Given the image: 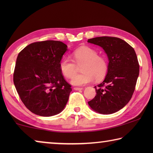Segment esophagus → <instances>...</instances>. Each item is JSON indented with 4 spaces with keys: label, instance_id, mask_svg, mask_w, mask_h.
Instances as JSON below:
<instances>
[{
    "label": "esophagus",
    "instance_id": "34e87169",
    "mask_svg": "<svg viewBox=\"0 0 153 153\" xmlns=\"http://www.w3.org/2000/svg\"><path fill=\"white\" fill-rule=\"evenodd\" d=\"M75 90H83L84 88H79V87H75L74 88Z\"/></svg>",
    "mask_w": 153,
    "mask_h": 153
}]
</instances>
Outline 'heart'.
<instances>
[{
  "instance_id": "obj_1",
  "label": "heart",
  "mask_w": 153,
  "mask_h": 153,
  "mask_svg": "<svg viewBox=\"0 0 153 153\" xmlns=\"http://www.w3.org/2000/svg\"><path fill=\"white\" fill-rule=\"evenodd\" d=\"M74 60L81 65L82 73L74 74L76 72V65L73 60L63 56L59 62L61 74L67 78H71V83L75 86H83L97 80L102 79L107 73L108 63L105 58L98 55V52L88 46H82L73 53Z\"/></svg>"
}]
</instances>
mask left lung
<instances>
[{
  "label": "left lung",
  "mask_w": 153,
  "mask_h": 153,
  "mask_svg": "<svg viewBox=\"0 0 153 153\" xmlns=\"http://www.w3.org/2000/svg\"><path fill=\"white\" fill-rule=\"evenodd\" d=\"M88 42L102 47L108 59L107 76L94 86L97 94L88 105L98 113H114L128 104L135 90L139 76L135 51L126 41L116 37H96Z\"/></svg>",
  "instance_id": "1"
}]
</instances>
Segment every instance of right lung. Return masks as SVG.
I'll list each match as a JSON object with an SVG mask.
<instances>
[{
    "instance_id": "obj_1",
    "label": "right lung",
    "mask_w": 153,
    "mask_h": 153,
    "mask_svg": "<svg viewBox=\"0 0 153 153\" xmlns=\"http://www.w3.org/2000/svg\"><path fill=\"white\" fill-rule=\"evenodd\" d=\"M67 51L60 41L30 44L17 56L13 82L21 100L31 112L43 117L57 115L64 109L71 91L59 69Z\"/></svg>"
}]
</instances>
